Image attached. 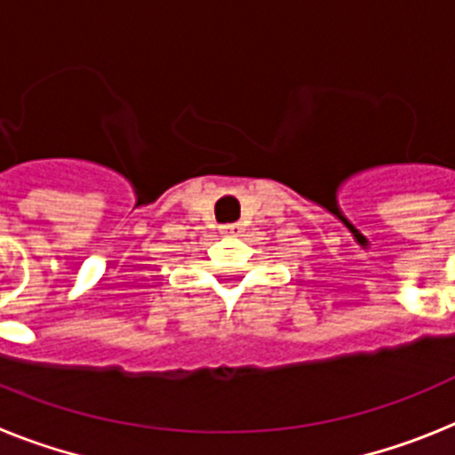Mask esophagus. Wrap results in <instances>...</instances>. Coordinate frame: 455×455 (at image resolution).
I'll return each instance as SVG.
<instances>
[{
    "label": "esophagus",
    "instance_id": "obj_1",
    "mask_svg": "<svg viewBox=\"0 0 455 455\" xmlns=\"http://www.w3.org/2000/svg\"><path fill=\"white\" fill-rule=\"evenodd\" d=\"M243 224L240 222H233V224H224L222 227V233H227V235H240L243 233Z\"/></svg>",
    "mask_w": 455,
    "mask_h": 455
}]
</instances>
